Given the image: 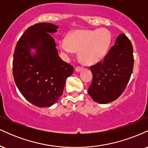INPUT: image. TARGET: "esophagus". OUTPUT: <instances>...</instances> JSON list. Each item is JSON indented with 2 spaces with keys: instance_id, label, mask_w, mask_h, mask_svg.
Listing matches in <instances>:
<instances>
[{
  "instance_id": "1",
  "label": "esophagus",
  "mask_w": 148,
  "mask_h": 148,
  "mask_svg": "<svg viewBox=\"0 0 148 148\" xmlns=\"http://www.w3.org/2000/svg\"><path fill=\"white\" fill-rule=\"evenodd\" d=\"M83 68L82 67H76L75 68V71L76 72H80L81 70H82Z\"/></svg>"
}]
</instances>
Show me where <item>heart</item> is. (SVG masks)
<instances>
[{"mask_svg": "<svg viewBox=\"0 0 148 148\" xmlns=\"http://www.w3.org/2000/svg\"><path fill=\"white\" fill-rule=\"evenodd\" d=\"M111 35L106 28L98 30H76L73 31L67 41L60 40L59 49L66 58L74 51H79V60L85 64L98 62L106 53L111 42Z\"/></svg>", "mask_w": 148, "mask_h": 148, "instance_id": "heart-1", "label": "heart"}]
</instances>
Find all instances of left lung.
<instances>
[{"label": "left lung", "mask_w": 148, "mask_h": 148, "mask_svg": "<svg viewBox=\"0 0 148 148\" xmlns=\"http://www.w3.org/2000/svg\"><path fill=\"white\" fill-rule=\"evenodd\" d=\"M133 67V47L128 37L120 34L102 62L90 67L93 78L89 95L99 103L117 99L128 84Z\"/></svg>", "instance_id": "1"}]
</instances>
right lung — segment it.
I'll return each mask as SVG.
<instances>
[{"label":"right lung","instance_id":"right-lung-1","mask_svg":"<svg viewBox=\"0 0 148 148\" xmlns=\"http://www.w3.org/2000/svg\"><path fill=\"white\" fill-rule=\"evenodd\" d=\"M58 26L39 23L23 33L13 58V76L25 99L38 107L53 105L62 95L66 79L74 67L59 57L51 34Z\"/></svg>","mask_w":148,"mask_h":148}]
</instances>
